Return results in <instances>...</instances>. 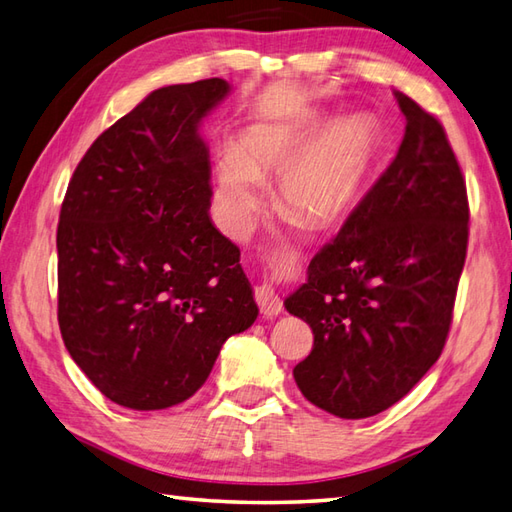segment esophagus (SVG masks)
Listing matches in <instances>:
<instances>
[{
  "mask_svg": "<svg viewBox=\"0 0 512 512\" xmlns=\"http://www.w3.org/2000/svg\"><path fill=\"white\" fill-rule=\"evenodd\" d=\"M256 302H258L260 314L265 318H274L283 311V300L278 298V294L271 285H260L256 289Z\"/></svg>",
  "mask_w": 512,
  "mask_h": 512,
  "instance_id": "esophagus-1",
  "label": "esophagus"
}]
</instances>
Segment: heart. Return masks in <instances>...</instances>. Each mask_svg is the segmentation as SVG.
Masks as SVG:
<instances>
[{"instance_id": "heart-1", "label": "heart", "mask_w": 512, "mask_h": 512, "mask_svg": "<svg viewBox=\"0 0 512 512\" xmlns=\"http://www.w3.org/2000/svg\"><path fill=\"white\" fill-rule=\"evenodd\" d=\"M327 122L329 114L309 112L241 132L214 168V203L229 234L249 232L271 176L280 205L314 227L336 225L358 205L378 163L380 130L360 114Z\"/></svg>"}]
</instances>
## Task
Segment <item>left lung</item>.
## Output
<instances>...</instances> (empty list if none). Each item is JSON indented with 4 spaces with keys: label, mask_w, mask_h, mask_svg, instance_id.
<instances>
[{
    "label": "left lung",
    "mask_w": 512,
    "mask_h": 512,
    "mask_svg": "<svg viewBox=\"0 0 512 512\" xmlns=\"http://www.w3.org/2000/svg\"><path fill=\"white\" fill-rule=\"evenodd\" d=\"M395 99L406 117L398 154L285 300L314 331L298 389L344 420L387 411L437 362L466 260L460 163L437 117Z\"/></svg>",
    "instance_id": "1"
}]
</instances>
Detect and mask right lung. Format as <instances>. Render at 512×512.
<instances>
[{"mask_svg": "<svg viewBox=\"0 0 512 512\" xmlns=\"http://www.w3.org/2000/svg\"><path fill=\"white\" fill-rule=\"evenodd\" d=\"M225 79L154 90L83 154L57 227V318L88 380L125 409L159 411L203 387L258 307L241 249L212 225L198 123Z\"/></svg>", "mask_w": 512, "mask_h": 512, "instance_id": "obj_1", "label": "right lung"}]
</instances>
